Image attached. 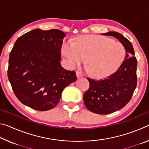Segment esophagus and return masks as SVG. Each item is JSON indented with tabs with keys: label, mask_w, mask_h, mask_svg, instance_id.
<instances>
[{
	"label": "esophagus",
	"mask_w": 149,
	"mask_h": 149,
	"mask_svg": "<svg viewBox=\"0 0 149 149\" xmlns=\"http://www.w3.org/2000/svg\"><path fill=\"white\" fill-rule=\"evenodd\" d=\"M76 75H77V78H80V77H82L83 76H84V75H83V74L81 72L79 71H77L76 72Z\"/></svg>",
	"instance_id": "esophagus-1"
}]
</instances>
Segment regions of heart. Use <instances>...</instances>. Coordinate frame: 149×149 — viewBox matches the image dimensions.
Instances as JSON below:
<instances>
[{
  "label": "heart",
  "instance_id": "b5f03b06",
  "mask_svg": "<svg viewBox=\"0 0 149 149\" xmlns=\"http://www.w3.org/2000/svg\"><path fill=\"white\" fill-rule=\"evenodd\" d=\"M62 52L70 66L75 67L87 58L88 69L93 76L106 77L119 68L125 58L123 45L109 37L100 35H85L76 41L64 42Z\"/></svg>",
  "mask_w": 149,
  "mask_h": 149
}]
</instances>
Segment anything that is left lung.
<instances>
[{
    "label": "left lung",
    "instance_id": "left-lung-1",
    "mask_svg": "<svg viewBox=\"0 0 149 149\" xmlns=\"http://www.w3.org/2000/svg\"><path fill=\"white\" fill-rule=\"evenodd\" d=\"M104 35L114 36L126 50L125 60L110 76L99 81L87 77L89 88L84 95L85 105L91 112L108 114L120 110L130 102L137 87V61L132 42L122 35L110 31Z\"/></svg>",
    "mask_w": 149,
    "mask_h": 149
}]
</instances>
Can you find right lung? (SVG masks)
Wrapping results in <instances>:
<instances>
[{"label": "right lung", "mask_w": 149, "mask_h": 149, "mask_svg": "<svg viewBox=\"0 0 149 149\" xmlns=\"http://www.w3.org/2000/svg\"><path fill=\"white\" fill-rule=\"evenodd\" d=\"M65 36L59 29H37L15 42L9 56L8 77L22 104L39 111L52 109L64 88L77 79L74 71L60 64Z\"/></svg>", "instance_id": "right-lung-1"}]
</instances>
